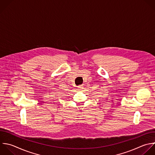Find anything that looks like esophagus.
I'll return each instance as SVG.
<instances>
[{"mask_svg": "<svg viewBox=\"0 0 155 155\" xmlns=\"http://www.w3.org/2000/svg\"><path fill=\"white\" fill-rule=\"evenodd\" d=\"M82 88H83V86H82V85H79V86L78 87V89H79V90H82Z\"/></svg>", "mask_w": 155, "mask_h": 155, "instance_id": "1", "label": "esophagus"}]
</instances>
